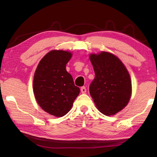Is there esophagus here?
<instances>
[{"label": "esophagus", "instance_id": "obj_1", "mask_svg": "<svg viewBox=\"0 0 157 157\" xmlns=\"http://www.w3.org/2000/svg\"><path fill=\"white\" fill-rule=\"evenodd\" d=\"M80 89H81L82 94H86V87H85V86H82V87H81Z\"/></svg>", "mask_w": 157, "mask_h": 157}]
</instances>
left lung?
Listing matches in <instances>:
<instances>
[{"label":"left lung","instance_id":"left-lung-1","mask_svg":"<svg viewBox=\"0 0 157 157\" xmlns=\"http://www.w3.org/2000/svg\"><path fill=\"white\" fill-rule=\"evenodd\" d=\"M90 61L95 78L89 92L96 107L106 116L115 115L128 104L132 95V81L123 62L107 52L91 54Z\"/></svg>","mask_w":157,"mask_h":157}]
</instances>
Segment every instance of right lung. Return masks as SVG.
Instances as JSON below:
<instances>
[{
    "label": "right lung",
    "mask_w": 157,
    "mask_h": 157,
    "mask_svg": "<svg viewBox=\"0 0 157 157\" xmlns=\"http://www.w3.org/2000/svg\"><path fill=\"white\" fill-rule=\"evenodd\" d=\"M72 53L53 50L39 62L34 73L33 91L42 109L56 117L65 116L73 105L80 89L66 71Z\"/></svg>",
    "instance_id": "obj_1"
}]
</instances>
